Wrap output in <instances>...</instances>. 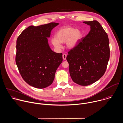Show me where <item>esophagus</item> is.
Wrapping results in <instances>:
<instances>
[{
  "label": "esophagus",
  "mask_w": 123,
  "mask_h": 123,
  "mask_svg": "<svg viewBox=\"0 0 123 123\" xmlns=\"http://www.w3.org/2000/svg\"><path fill=\"white\" fill-rule=\"evenodd\" d=\"M66 57H67V55L66 54H63L62 55V58L64 60H66Z\"/></svg>",
  "instance_id": "34e87169"
}]
</instances>
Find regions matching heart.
Here are the masks:
<instances>
[{"instance_id": "1", "label": "heart", "mask_w": 123, "mask_h": 123, "mask_svg": "<svg viewBox=\"0 0 123 123\" xmlns=\"http://www.w3.org/2000/svg\"><path fill=\"white\" fill-rule=\"evenodd\" d=\"M83 32L80 30L70 26H65L60 29L56 33L55 38L51 39V43L56 48H60L61 43L66 42L69 49L76 47L83 38Z\"/></svg>"}]
</instances>
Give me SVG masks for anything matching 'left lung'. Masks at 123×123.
Listing matches in <instances>:
<instances>
[{
    "instance_id": "left-lung-1",
    "label": "left lung",
    "mask_w": 123,
    "mask_h": 123,
    "mask_svg": "<svg viewBox=\"0 0 123 123\" xmlns=\"http://www.w3.org/2000/svg\"><path fill=\"white\" fill-rule=\"evenodd\" d=\"M83 23L90 26V31L76 47L68 52L66 60L73 81L87 86L104 75L110 50L108 35L100 23L96 20Z\"/></svg>"
}]
</instances>
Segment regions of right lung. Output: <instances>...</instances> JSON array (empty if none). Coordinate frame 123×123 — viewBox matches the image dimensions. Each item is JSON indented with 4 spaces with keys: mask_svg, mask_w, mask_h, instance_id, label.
<instances>
[{
    "mask_svg": "<svg viewBox=\"0 0 123 123\" xmlns=\"http://www.w3.org/2000/svg\"><path fill=\"white\" fill-rule=\"evenodd\" d=\"M58 25L52 22L37 27L31 26L17 39V66L23 79L35 88L43 89L50 85L62 62V53L53 51L47 39Z\"/></svg>",
    "mask_w": 123,
    "mask_h": 123,
    "instance_id": "right-lung-1",
    "label": "right lung"
}]
</instances>
